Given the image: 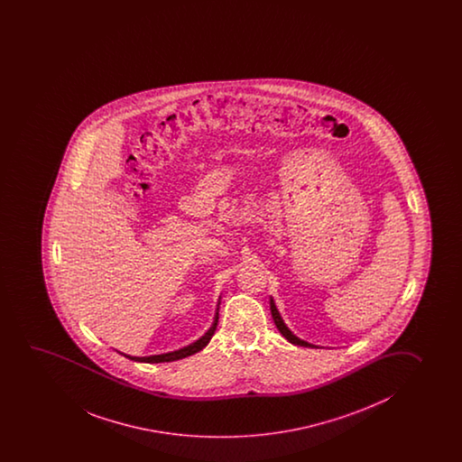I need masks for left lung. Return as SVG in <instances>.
I'll list each match as a JSON object with an SVG mask.
<instances>
[{
	"label": "left lung",
	"mask_w": 462,
	"mask_h": 462,
	"mask_svg": "<svg viewBox=\"0 0 462 462\" xmlns=\"http://www.w3.org/2000/svg\"><path fill=\"white\" fill-rule=\"evenodd\" d=\"M270 310H272V316H273V321L274 324H276V328H278V330L282 332V337H284L286 340L291 341L292 345H299V346H308V348H313V346H315V345H311V343H307V341L297 338V337L289 330L288 326L284 324L282 316L278 313V310L274 307L273 299H270Z\"/></svg>",
	"instance_id": "obj_1"
}]
</instances>
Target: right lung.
I'll return each mask as SVG.
<instances>
[{
  "label": "right lung",
  "mask_w": 462,
  "mask_h": 462,
  "mask_svg": "<svg viewBox=\"0 0 462 462\" xmlns=\"http://www.w3.org/2000/svg\"><path fill=\"white\" fill-rule=\"evenodd\" d=\"M217 319H219V313H216V316H214L213 326L209 328L207 334L203 335L200 340L194 341L192 345H189L186 348H180L178 349V351H173V353H167V355L147 356V357H134V356H127L124 355V353H121V355L128 357L130 361L147 362V364H159V362H171L178 361V359H184V357L195 355V353H199L200 349L207 346L209 340L213 338L214 330L217 328Z\"/></svg>",
  "instance_id": "obj_1"
}]
</instances>
